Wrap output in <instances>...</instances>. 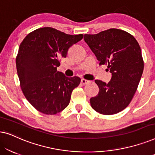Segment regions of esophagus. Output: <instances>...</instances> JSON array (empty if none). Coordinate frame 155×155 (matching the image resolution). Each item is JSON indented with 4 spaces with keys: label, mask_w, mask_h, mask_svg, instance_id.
I'll return each mask as SVG.
<instances>
[{
    "label": "esophagus",
    "mask_w": 155,
    "mask_h": 155,
    "mask_svg": "<svg viewBox=\"0 0 155 155\" xmlns=\"http://www.w3.org/2000/svg\"><path fill=\"white\" fill-rule=\"evenodd\" d=\"M90 82V80L83 79V78H82V79H81V84H83V85H84V84L89 83V82Z\"/></svg>",
    "instance_id": "esophagus-1"
}]
</instances>
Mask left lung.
<instances>
[{
    "label": "left lung",
    "instance_id": "8db88e82",
    "mask_svg": "<svg viewBox=\"0 0 155 155\" xmlns=\"http://www.w3.org/2000/svg\"><path fill=\"white\" fill-rule=\"evenodd\" d=\"M84 40L99 65H107L112 75L107 84L95 80L99 92L90 99V104L99 114H117L130 104L143 75L144 62L138 42L129 33L114 28L84 35Z\"/></svg>",
    "mask_w": 155,
    "mask_h": 155
}]
</instances>
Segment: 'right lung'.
Segmentation results:
<instances>
[{
	"label": "right lung",
	"instance_id": "1",
	"mask_svg": "<svg viewBox=\"0 0 155 155\" xmlns=\"http://www.w3.org/2000/svg\"><path fill=\"white\" fill-rule=\"evenodd\" d=\"M83 35H71L52 27L31 31L23 39L16 68L25 97L38 111L54 115L68 107L71 93L80 83L79 77L68 78L57 71L59 58Z\"/></svg>",
	"mask_w": 155,
	"mask_h": 155
}]
</instances>
